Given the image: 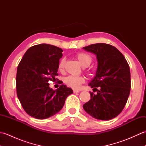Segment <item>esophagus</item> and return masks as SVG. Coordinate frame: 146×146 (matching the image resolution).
Masks as SVG:
<instances>
[{"mask_svg": "<svg viewBox=\"0 0 146 146\" xmlns=\"http://www.w3.org/2000/svg\"><path fill=\"white\" fill-rule=\"evenodd\" d=\"M80 91L78 90H73V93L74 94H76V93H79Z\"/></svg>", "mask_w": 146, "mask_h": 146, "instance_id": "obj_1", "label": "esophagus"}]
</instances>
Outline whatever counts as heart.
Masks as SVG:
<instances>
[{"label": "heart", "instance_id": "b5f03b06", "mask_svg": "<svg viewBox=\"0 0 146 146\" xmlns=\"http://www.w3.org/2000/svg\"><path fill=\"white\" fill-rule=\"evenodd\" d=\"M76 58L78 60L79 63L83 66L87 67L91 64L92 61V58L90 54L86 52H80L76 54ZM65 64V59L61 58L58 63V70L62 71L63 70ZM64 82L70 87L73 89H78L83 83L85 82V78L83 76H68L64 79Z\"/></svg>", "mask_w": 146, "mask_h": 146}]
</instances>
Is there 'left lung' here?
<instances>
[{
  "instance_id": "1",
  "label": "left lung",
  "mask_w": 146,
  "mask_h": 146,
  "mask_svg": "<svg viewBox=\"0 0 146 146\" xmlns=\"http://www.w3.org/2000/svg\"><path fill=\"white\" fill-rule=\"evenodd\" d=\"M83 49L95 54L98 61L95 76L88 84L97 94L90 93L91 99L83 107L96 119H112L123 109L131 91L127 61L116 48L108 44L97 43Z\"/></svg>"
}]
</instances>
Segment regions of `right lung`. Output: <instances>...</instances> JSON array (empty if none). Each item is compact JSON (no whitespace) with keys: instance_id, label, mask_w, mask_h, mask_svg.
<instances>
[{"instance_id":"1","label":"right lung","mask_w":146,"mask_h":146,"mask_svg":"<svg viewBox=\"0 0 146 146\" xmlns=\"http://www.w3.org/2000/svg\"><path fill=\"white\" fill-rule=\"evenodd\" d=\"M63 51L51 44L35 45L27 49L19 64L17 95L30 116L44 119L54 115L63 108L68 96L73 94V90L66 85H61L54 90L48 83L58 75V63Z\"/></svg>"}]
</instances>
